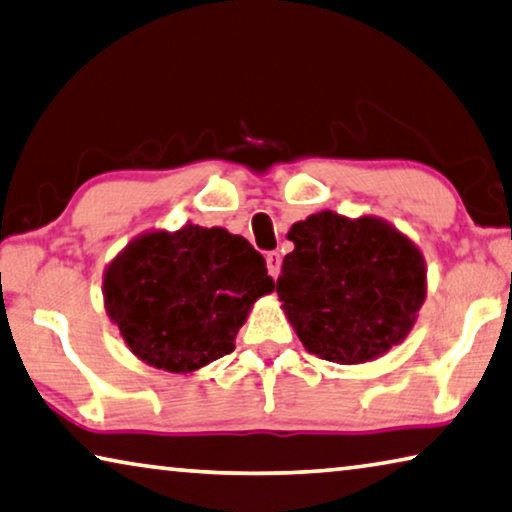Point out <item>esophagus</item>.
Here are the masks:
<instances>
[{
  "mask_svg": "<svg viewBox=\"0 0 512 512\" xmlns=\"http://www.w3.org/2000/svg\"><path fill=\"white\" fill-rule=\"evenodd\" d=\"M280 264H282V257H280L278 250H271V253H266V266H269L271 278H278Z\"/></svg>",
  "mask_w": 512,
  "mask_h": 512,
  "instance_id": "obj_1",
  "label": "esophagus"
}]
</instances>
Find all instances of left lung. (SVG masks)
<instances>
[{
	"mask_svg": "<svg viewBox=\"0 0 512 512\" xmlns=\"http://www.w3.org/2000/svg\"><path fill=\"white\" fill-rule=\"evenodd\" d=\"M278 296L307 351L362 364L401 344L426 298V262L405 234L376 216L319 212L294 223Z\"/></svg>",
	"mask_w": 512,
	"mask_h": 512,
	"instance_id": "8db88e82",
	"label": "left lung"
}]
</instances>
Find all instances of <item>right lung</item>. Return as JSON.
Wrapping results in <instances>:
<instances>
[{"label":"right lung","instance_id":"add662e5","mask_svg":"<svg viewBox=\"0 0 512 512\" xmlns=\"http://www.w3.org/2000/svg\"><path fill=\"white\" fill-rule=\"evenodd\" d=\"M266 262L223 227L186 223L127 243L104 271V307L136 358L191 373L234 351L255 300L273 291Z\"/></svg>","mask_w":512,"mask_h":512}]
</instances>
